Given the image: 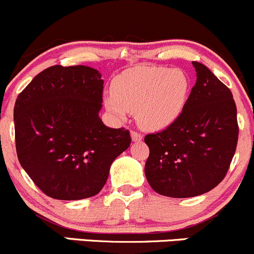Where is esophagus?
<instances>
[{
    "label": "esophagus",
    "mask_w": 254,
    "mask_h": 254,
    "mask_svg": "<svg viewBox=\"0 0 254 254\" xmlns=\"http://www.w3.org/2000/svg\"><path fill=\"white\" fill-rule=\"evenodd\" d=\"M131 139H132V141H135V142L141 141L142 135L137 131H131Z\"/></svg>",
    "instance_id": "esophagus-1"
}]
</instances>
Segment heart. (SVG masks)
Masks as SVG:
<instances>
[{"label":"heart","instance_id":"1","mask_svg":"<svg viewBox=\"0 0 254 254\" xmlns=\"http://www.w3.org/2000/svg\"><path fill=\"white\" fill-rule=\"evenodd\" d=\"M113 96L106 107L117 118L127 111L136 112L137 122L148 130L170 127L181 115L189 92V79L179 70L141 66L127 70L114 78Z\"/></svg>","mask_w":254,"mask_h":254}]
</instances>
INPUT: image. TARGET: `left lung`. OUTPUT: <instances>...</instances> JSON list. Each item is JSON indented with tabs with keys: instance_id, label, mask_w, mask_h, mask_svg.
<instances>
[{
	"instance_id": "8db88e82",
	"label": "left lung",
	"mask_w": 254,
	"mask_h": 254,
	"mask_svg": "<svg viewBox=\"0 0 254 254\" xmlns=\"http://www.w3.org/2000/svg\"><path fill=\"white\" fill-rule=\"evenodd\" d=\"M196 82L181 115L147 134L145 176L156 193L190 198L214 189L226 176L238 140L234 97L205 65L193 61Z\"/></svg>"
}]
</instances>
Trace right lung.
I'll use <instances>...</instances> for the list:
<instances>
[{"label": "right lung", "mask_w": 254, "mask_h": 254, "mask_svg": "<svg viewBox=\"0 0 254 254\" xmlns=\"http://www.w3.org/2000/svg\"><path fill=\"white\" fill-rule=\"evenodd\" d=\"M102 75L88 66L45 68L18 94L14 137L20 166L44 194L78 200L101 191L129 130L106 127Z\"/></svg>", "instance_id": "1"}]
</instances>
